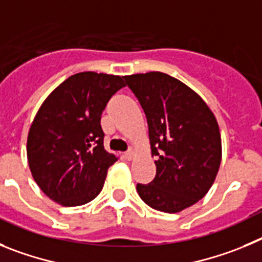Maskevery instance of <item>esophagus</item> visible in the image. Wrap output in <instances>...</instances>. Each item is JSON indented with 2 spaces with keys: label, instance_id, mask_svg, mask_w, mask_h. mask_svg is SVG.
<instances>
[{
  "label": "esophagus",
  "instance_id": "esophagus-1",
  "mask_svg": "<svg viewBox=\"0 0 262 262\" xmlns=\"http://www.w3.org/2000/svg\"><path fill=\"white\" fill-rule=\"evenodd\" d=\"M125 157L128 158V159L132 160L134 157H136V150H134L133 147H130V148H129V151L125 152Z\"/></svg>",
  "mask_w": 262,
  "mask_h": 262
}]
</instances>
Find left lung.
<instances>
[{
	"label": "left lung",
	"instance_id": "1",
	"mask_svg": "<svg viewBox=\"0 0 262 262\" xmlns=\"http://www.w3.org/2000/svg\"><path fill=\"white\" fill-rule=\"evenodd\" d=\"M147 119L157 175L137 184L145 204L179 213L209 192L222 160V140L213 111L199 94L166 73L124 77Z\"/></svg>",
	"mask_w": 262,
	"mask_h": 262
}]
</instances>
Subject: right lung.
<instances>
[{
	"instance_id": "1",
	"label": "right lung",
	"mask_w": 262,
	"mask_h": 262,
	"mask_svg": "<svg viewBox=\"0 0 262 262\" xmlns=\"http://www.w3.org/2000/svg\"><path fill=\"white\" fill-rule=\"evenodd\" d=\"M122 78L77 73L40 105L28 130L27 160L32 178L52 201L81 206L103 189L117 157L103 146L100 116L112 95L125 87Z\"/></svg>"
}]
</instances>
